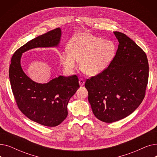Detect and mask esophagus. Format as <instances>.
<instances>
[{
    "label": "esophagus",
    "instance_id": "esophagus-1",
    "mask_svg": "<svg viewBox=\"0 0 157 157\" xmlns=\"http://www.w3.org/2000/svg\"><path fill=\"white\" fill-rule=\"evenodd\" d=\"M79 84L80 86H83L85 84V81L84 79H83L82 78H80L79 79Z\"/></svg>",
    "mask_w": 157,
    "mask_h": 157
}]
</instances>
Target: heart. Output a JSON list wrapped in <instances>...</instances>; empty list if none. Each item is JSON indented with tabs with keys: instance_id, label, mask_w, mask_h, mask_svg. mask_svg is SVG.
I'll list each match as a JSON object with an SVG mask.
<instances>
[{
	"instance_id": "obj_1",
	"label": "heart",
	"mask_w": 157,
	"mask_h": 157,
	"mask_svg": "<svg viewBox=\"0 0 157 157\" xmlns=\"http://www.w3.org/2000/svg\"><path fill=\"white\" fill-rule=\"evenodd\" d=\"M69 50L61 56L64 69L72 72L80 61V68L88 75H96L105 69L115 54V45L111 40H104L88 33L74 37L69 44Z\"/></svg>"
}]
</instances>
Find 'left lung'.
<instances>
[{"mask_svg": "<svg viewBox=\"0 0 157 157\" xmlns=\"http://www.w3.org/2000/svg\"><path fill=\"white\" fill-rule=\"evenodd\" d=\"M114 34L119 42L116 55L108 67L85 84L94 115L105 123L124 118L138 108L149 76L144 52L125 34Z\"/></svg>", "mask_w": 157, "mask_h": 157, "instance_id": "8db88e82", "label": "left lung"}]
</instances>
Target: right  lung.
Wrapping results in <instances>:
<instances>
[{
  "label": "right lung",
  "instance_id": "right-lung-1",
  "mask_svg": "<svg viewBox=\"0 0 157 157\" xmlns=\"http://www.w3.org/2000/svg\"><path fill=\"white\" fill-rule=\"evenodd\" d=\"M62 32L56 28L29 41L17 49L11 59L9 76L19 109L30 120L46 127H55L67 117V104L79 87L76 75L60 76L47 83L32 81L21 66L22 53L36 48L55 47Z\"/></svg>",
  "mask_w": 157,
  "mask_h": 157
}]
</instances>
